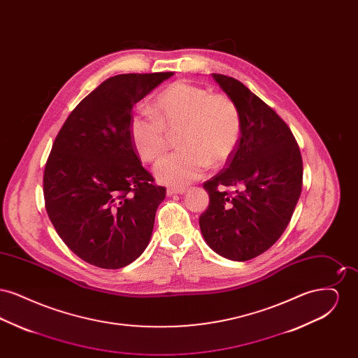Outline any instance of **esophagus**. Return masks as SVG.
I'll list each match as a JSON object with an SVG mask.
<instances>
[{
  "label": "esophagus",
  "mask_w": 358,
  "mask_h": 358,
  "mask_svg": "<svg viewBox=\"0 0 358 358\" xmlns=\"http://www.w3.org/2000/svg\"><path fill=\"white\" fill-rule=\"evenodd\" d=\"M187 192L185 187H168L166 189V194L173 196V194H184Z\"/></svg>",
  "instance_id": "esophagus-1"
}]
</instances>
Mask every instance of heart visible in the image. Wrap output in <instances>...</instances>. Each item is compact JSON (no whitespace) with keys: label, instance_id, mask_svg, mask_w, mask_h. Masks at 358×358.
Masks as SVG:
<instances>
[{"label":"heart","instance_id":"obj_1","mask_svg":"<svg viewBox=\"0 0 358 358\" xmlns=\"http://www.w3.org/2000/svg\"><path fill=\"white\" fill-rule=\"evenodd\" d=\"M153 114H134L129 134L138 157L153 162L166 150V131L180 130L177 143L181 150L154 166V174L162 184L184 187L200 178L209 165H224L236 150L241 115L235 102L222 94L176 82L155 98Z\"/></svg>","mask_w":358,"mask_h":358}]
</instances>
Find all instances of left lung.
I'll return each instance as SVG.
<instances>
[{
	"label": "left lung",
	"instance_id": "left-lung-1",
	"mask_svg": "<svg viewBox=\"0 0 358 358\" xmlns=\"http://www.w3.org/2000/svg\"><path fill=\"white\" fill-rule=\"evenodd\" d=\"M212 78L238 106L241 136L225 168L204 184L209 205L200 229L217 255L245 262L267 251L287 228L302 190V157L271 107L234 78Z\"/></svg>",
	"mask_w": 358,
	"mask_h": 358
}]
</instances>
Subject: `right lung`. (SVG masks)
Returning a JSON list of instances; mask_svg holds the SVG:
<instances>
[{"instance_id":"add662e5","label":"right lung","mask_w":358,"mask_h":358,"mask_svg":"<svg viewBox=\"0 0 358 358\" xmlns=\"http://www.w3.org/2000/svg\"><path fill=\"white\" fill-rule=\"evenodd\" d=\"M174 72L117 75L69 114L44 171L45 209L57 235L87 263L122 268L150 243L164 187L154 185L129 134L131 110Z\"/></svg>"}]
</instances>
